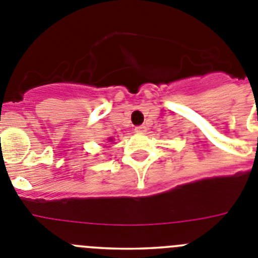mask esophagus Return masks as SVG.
Masks as SVG:
<instances>
[{
	"mask_svg": "<svg viewBox=\"0 0 258 258\" xmlns=\"http://www.w3.org/2000/svg\"><path fill=\"white\" fill-rule=\"evenodd\" d=\"M134 131H136L137 133H145V132L147 131V129H146L145 125H138V126L134 127Z\"/></svg>",
	"mask_w": 258,
	"mask_h": 258,
	"instance_id": "obj_1",
	"label": "esophagus"
}]
</instances>
